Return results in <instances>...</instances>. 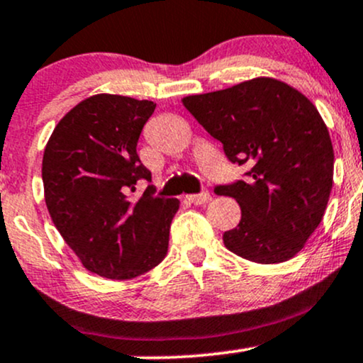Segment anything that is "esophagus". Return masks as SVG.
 I'll list each match as a JSON object with an SVG mask.
<instances>
[{"instance_id": "34e87169", "label": "esophagus", "mask_w": 363, "mask_h": 363, "mask_svg": "<svg viewBox=\"0 0 363 363\" xmlns=\"http://www.w3.org/2000/svg\"><path fill=\"white\" fill-rule=\"evenodd\" d=\"M189 202L192 204H206V202L211 201V194L209 192H201V194H194V196H186Z\"/></svg>"}]
</instances>
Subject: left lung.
<instances>
[{
  "mask_svg": "<svg viewBox=\"0 0 363 363\" xmlns=\"http://www.w3.org/2000/svg\"><path fill=\"white\" fill-rule=\"evenodd\" d=\"M182 102L223 143L230 162L247 167L245 180L214 189L242 211L239 225L223 233L225 247L264 264L298 255L320 225L333 189V142L317 107L272 77Z\"/></svg>",
  "mask_w": 363,
  "mask_h": 363,
  "instance_id": "1",
  "label": "left lung"
}]
</instances>
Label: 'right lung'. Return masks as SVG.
I'll use <instances>...</instances> for the list:
<instances>
[{"instance_id":"1","label":"right lung","mask_w":363,"mask_h":363,"mask_svg":"<svg viewBox=\"0 0 363 363\" xmlns=\"http://www.w3.org/2000/svg\"><path fill=\"white\" fill-rule=\"evenodd\" d=\"M155 104L121 95H93L57 124L43 155L50 216L83 267L105 279L147 274L164 259L178 199L154 196L136 143Z\"/></svg>"}]
</instances>
